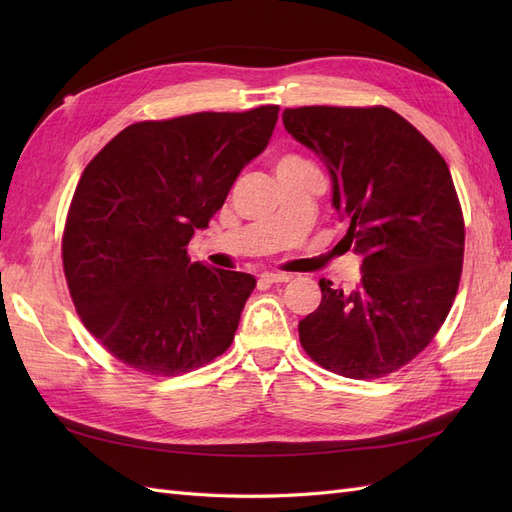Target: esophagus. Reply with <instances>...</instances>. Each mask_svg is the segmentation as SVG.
Here are the masks:
<instances>
[{
  "label": "esophagus",
  "instance_id": "34e87169",
  "mask_svg": "<svg viewBox=\"0 0 512 512\" xmlns=\"http://www.w3.org/2000/svg\"><path fill=\"white\" fill-rule=\"evenodd\" d=\"M288 280H290L288 273H271V271L260 273V282L262 284H284Z\"/></svg>",
  "mask_w": 512,
  "mask_h": 512
}]
</instances>
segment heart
<instances>
[{
  "mask_svg": "<svg viewBox=\"0 0 512 512\" xmlns=\"http://www.w3.org/2000/svg\"><path fill=\"white\" fill-rule=\"evenodd\" d=\"M301 162H305V160H301L297 156H284L280 162H277V166H280V164H301Z\"/></svg>",
  "mask_w": 512,
  "mask_h": 512,
  "instance_id": "1",
  "label": "heart"
}]
</instances>
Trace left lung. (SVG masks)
I'll use <instances>...</instances> for the list:
<instances>
[{
    "mask_svg": "<svg viewBox=\"0 0 512 512\" xmlns=\"http://www.w3.org/2000/svg\"><path fill=\"white\" fill-rule=\"evenodd\" d=\"M284 128L327 164L342 243L363 258L346 292L299 322L301 346L333 374L374 380L425 350L446 320L463 265V215L444 158L386 106L286 108Z\"/></svg>",
    "mask_w": 512,
    "mask_h": 512,
    "instance_id": "1",
    "label": "left lung"
}]
</instances>
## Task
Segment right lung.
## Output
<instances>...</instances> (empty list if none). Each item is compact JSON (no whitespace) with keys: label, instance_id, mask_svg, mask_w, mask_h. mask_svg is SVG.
<instances>
[{"label":"right lung","instance_id":"obj_1","mask_svg":"<svg viewBox=\"0 0 512 512\" xmlns=\"http://www.w3.org/2000/svg\"><path fill=\"white\" fill-rule=\"evenodd\" d=\"M280 106L138 121L87 164L61 256L87 331L121 363L179 376L224 354L254 275L190 262L188 243L269 145Z\"/></svg>","mask_w":512,"mask_h":512}]
</instances>
